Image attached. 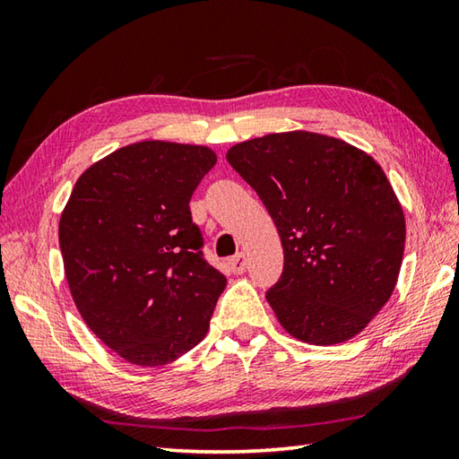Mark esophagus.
<instances>
[{"label":"esophagus","instance_id":"1","mask_svg":"<svg viewBox=\"0 0 459 459\" xmlns=\"http://www.w3.org/2000/svg\"><path fill=\"white\" fill-rule=\"evenodd\" d=\"M229 266L232 272H235V274H242V272H247V256L240 252V255L232 256L229 260Z\"/></svg>","mask_w":459,"mask_h":459}]
</instances>
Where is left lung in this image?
<instances>
[{
	"mask_svg": "<svg viewBox=\"0 0 459 459\" xmlns=\"http://www.w3.org/2000/svg\"><path fill=\"white\" fill-rule=\"evenodd\" d=\"M227 160L281 238L284 270L266 291L281 327L314 345L360 333L393 294L406 238L403 207L380 165L314 132L242 142Z\"/></svg>",
	"mask_w": 459,
	"mask_h": 459,
	"instance_id": "left-lung-1",
	"label": "left lung"
}]
</instances>
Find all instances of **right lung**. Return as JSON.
<instances>
[{"label": "right lung", "instance_id": "right-lung-1", "mask_svg": "<svg viewBox=\"0 0 459 459\" xmlns=\"http://www.w3.org/2000/svg\"><path fill=\"white\" fill-rule=\"evenodd\" d=\"M214 163L204 145H126L81 175L61 214L74 304L128 363H171L207 335L227 278L203 256L189 201Z\"/></svg>", "mask_w": 459, "mask_h": 459}]
</instances>
